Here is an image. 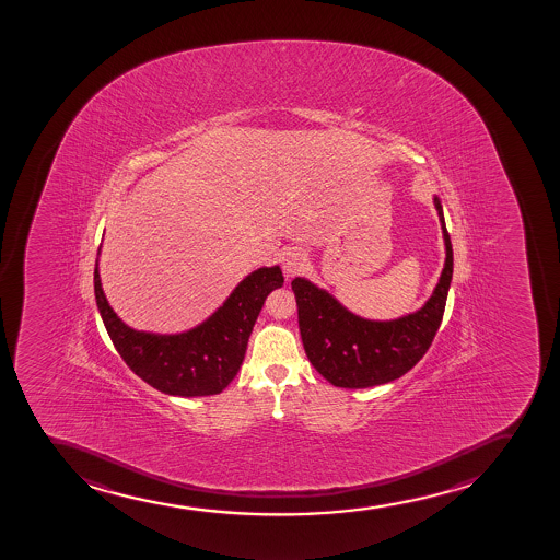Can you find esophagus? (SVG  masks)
Segmentation results:
<instances>
[{
	"instance_id": "esophagus-1",
	"label": "esophagus",
	"mask_w": 560,
	"mask_h": 560,
	"mask_svg": "<svg viewBox=\"0 0 560 560\" xmlns=\"http://www.w3.org/2000/svg\"><path fill=\"white\" fill-rule=\"evenodd\" d=\"M304 264H306V256L301 250H289V253L283 254L282 267L288 277L301 272Z\"/></svg>"
}]
</instances>
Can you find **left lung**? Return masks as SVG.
<instances>
[{"mask_svg": "<svg viewBox=\"0 0 560 560\" xmlns=\"http://www.w3.org/2000/svg\"><path fill=\"white\" fill-rule=\"evenodd\" d=\"M433 202L441 219L446 261L435 291L418 312L395 320H369L348 312L306 278L291 282L307 360L331 385L365 389L398 380L424 358L435 339L454 275V250L436 195Z\"/></svg>", "mask_w": 560, "mask_h": 560, "instance_id": "1", "label": "left lung"}]
</instances>
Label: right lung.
Masks as SVG:
<instances>
[{
	"instance_id": "1",
	"label": "right lung",
	"mask_w": 560,
	"mask_h": 560,
	"mask_svg": "<svg viewBox=\"0 0 560 560\" xmlns=\"http://www.w3.org/2000/svg\"><path fill=\"white\" fill-rule=\"evenodd\" d=\"M282 283L280 267H261L243 278L205 323L183 334L160 336L132 330L114 313L101 288L100 259L94 269L95 302L119 355L154 389L184 398L219 395L236 377L267 294Z\"/></svg>"
}]
</instances>
